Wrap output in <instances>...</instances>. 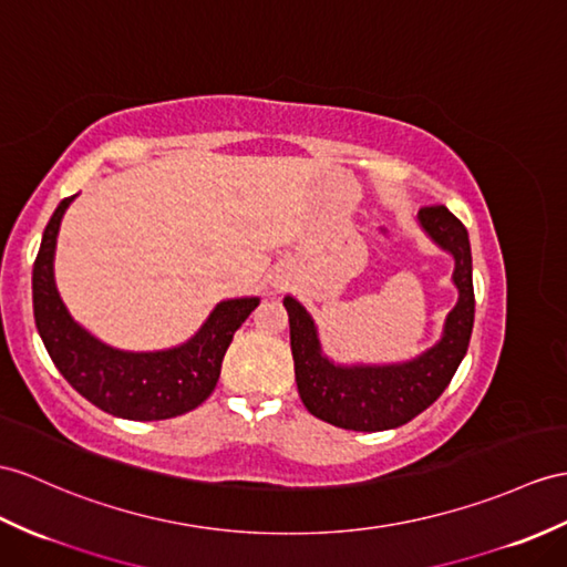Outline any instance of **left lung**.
Instances as JSON below:
<instances>
[{
    "label": "left lung",
    "instance_id": "left-lung-1",
    "mask_svg": "<svg viewBox=\"0 0 567 567\" xmlns=\"http://www.w3.org/2000/svg\"><path fill=\"white\" fill-rule=\"evenodd\" d=\"M421 228L454 257L457 306L445 317L443 337L406 363L341 365L322 353L310 312L293 296L284 298L291 324V351L302 404L320 421L347 431H390L416 419L445 392L468 349L474 327L472 245L462 220L447 206H423Z\"/></svg>",
    "mask_w": 567,
    "mask_h": 567
}]
</instances>
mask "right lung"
I'll return each mask as SVG.
<instances>
[{"label": "right lung", "instance_id": "right-lung-1", "mask_svg": "<svg viewBox=\"0 0 567 567\" xmlns=\"http://www.w3.org/2000/svg\"><path fill=\"white\" fill-rule=\"evenodd\" d=\"M66 197L45 226L33 265V315L52 363L93 406L127 421H163L197 409L216 388L220 363L236 329L259 306V298L218 302L209 320L183 347L134 353L99 341L72 320L54 286V247Z\"/></svg>", "mask_w": 567, "mask_h": 567}]
</instances>
